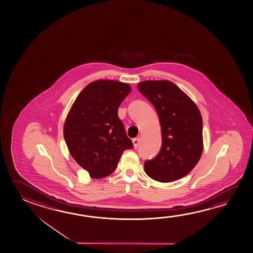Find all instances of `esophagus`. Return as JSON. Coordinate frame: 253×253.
<instances>
[{
  "label": "esophagus",
  "instance_id": "34e87169",
  "mask_svg": "<svg viewBox=\"0 0 253 253\" xmlns=\"http://www.w3.org/2000/svg\"><path fill=\"white\" fill-rule=\"evenodd\" d=\"M133 143L134 149H137L139 143H140V139L139 138H134L133 140Z\"/></svg>",
  "mask_w": 253,
  "mask_h": 253
}]
</instances>
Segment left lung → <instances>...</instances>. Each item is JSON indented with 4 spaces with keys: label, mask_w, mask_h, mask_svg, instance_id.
<instances>
[{
    "label": "left lung",
    "mask_w": 253,
    "mask_h": 253,
    "mask_svg": "<svg viewBox=\"0 0 253 253\" xmlns=\"http://www.w3.org/2000/svg\"><path fill=\"white\" fill-rule=\"evenodd\" d=\"M137 87L158 112L162 134L160 151L154 159L145 161V172L160 182L179 180L201 158V113L192 100L169 81H147Z\"/></svg>",
    "instance_id": "left-lung-1"
}]
</instances>
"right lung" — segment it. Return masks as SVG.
I'll return each instance as SVG.
<instances>
[{
  "label": "right lung",
  "mask_w": 253,
  "mask_h": 253,
  "mask_svg": "<svg viewBox=\"0 0 253 253\" xmlns=\"http://www.w3.org/2000/svg\"><path fill=\"white\" fill-rule=\"evenodd\" d=\"M131 86L116 81H96L82 90L64 126V141L74 160L93 179L115 171L124 150L133 149L118 109Z\"/></svg>",
  "instance_id": "right-lung-1"
}]
</instances>
